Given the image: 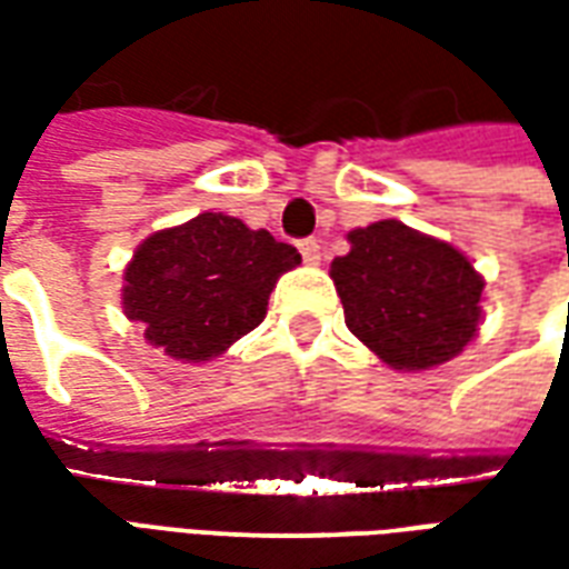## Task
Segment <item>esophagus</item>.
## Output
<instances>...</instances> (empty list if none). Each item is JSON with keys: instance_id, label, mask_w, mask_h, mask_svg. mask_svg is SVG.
Returning <instances> with one entry per match:
<instances>
[{"instance_id": "esophagus-1", "label": "esophagus", "mask_w": 569, "mask_h": 569, "mask_svg": "<svg viewBox=\"0 0 569 569\" xmlns=\"http://www.w3.org/2000/svg\"><path fill=\"white\" fill-rule=\"evenodd\" d=\"M298 249H301V259L308 261V264H317V261H320V240H317V237H305V240L298 243Z\"/></svg>"}]
</instances>
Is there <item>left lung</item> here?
Returning <instances> with one entry per match:
<instances>
[{
  "instance_id": "obj_1",
  "label": "left lung",
  "mask_w": 569,
  "mask_h": 569,
  "mask_svg": "<svg viewBox=\"0 0 569 569\" xmlns=\"http://www.w3.org/2000/svg\"><path fill=\"white\" fill-rule=\"evenodd\" d=\"M332 261L345 322L399 371L441 366L463 350L481 320V273L460 249L383 219L347 234Z\"/></svg>"
}]
</instances>
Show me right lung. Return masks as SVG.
Instances as JSON below:
<instances>
[{
	"mask_svg": "<svg viewBox=\"0 0 569 569\" xmlns=\"http://www.w3.org/2000/svg\"><path fill=\"white\" fill-rule=\"evenodd\" d=\"M296 264L298 249L264 228L200 212L142 240L124 271L121 305L167 357L207 362L264 320L271 289Z\"/></svg>",
	"mask_w": 569,
	"mask_h": 569,
	"instance_id": "add662e5",
	"label": "right lung"
}]
</instances>
